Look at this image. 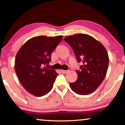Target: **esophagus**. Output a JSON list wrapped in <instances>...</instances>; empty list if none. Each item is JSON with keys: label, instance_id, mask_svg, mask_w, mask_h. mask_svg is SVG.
<instances>
[{"label": "esophagus", "instance_id": "esophagus-1", "mask_svg": "<svg viewBox=\"0 0 125 125\" xmlns=\"http://www.w3.org/2000/svg\"><path fill=\"white\" fill-rule=\"evenodd\" d=\"M62 72L63 74H66V73L69 72V70H62Z\"/></svg>", "mask_w": 125, "mask_h": 125}]
</instances>
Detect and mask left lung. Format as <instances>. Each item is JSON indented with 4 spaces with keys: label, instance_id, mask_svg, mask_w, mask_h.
Here are the masks:
<instances>
[{
    "label": "left lung",
    "instance_id": "1",
    "mask_svg": "<svg viewBox=\"0 0 125 125\" xmlns=\"http://www.w3.org/2000/svg\"><path fill=\"white\" fill-rule=\"evenodd\" d=\"M64 41L72 47L81 70L76 71L77 80L70 83L73 91L87 95L96 90L103 82L109 66V55L105 47L90 35L77 34L66 36Z\"/></svg>",
    "mask_w": 125,
    "mask_h": 125
}]
</instances>
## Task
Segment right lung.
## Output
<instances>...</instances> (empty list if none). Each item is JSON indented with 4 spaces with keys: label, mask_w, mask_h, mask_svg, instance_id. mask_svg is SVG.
I'll list each match as a JSON object with an SVG mask.
<instances>
[{
    "label": "right lung",
    "mask_w": 125,
    "mask_h": 125,
    "mask_svg": "<svg viewBox=\"0 0 125 125\" xmlns=\"http://www.w3.org/2000/svg\"><path fill=\"white\" fill-rule=\"evenodd\" d=\"M62 39V35L35 36L28 40L18 51L15 70L21 85L30 94L42 96L52 89L58 74L44 66L49 64L52 51Z\"/></svg>",
    "instance_id": "1"
}]
</instances>
